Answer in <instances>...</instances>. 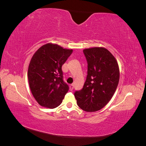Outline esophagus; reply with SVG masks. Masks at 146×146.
I'll return each mask as SVG.
<instances>
[{"label":"esophagus","instance_id":"34e87169","mask_svg":"<svg viewBox=\"0 0 146 146\" xmlns=\"http://www.w3.org/2000/svg\"><path fill=\"white\" fill-rule=\"evenodd\" d=\"M69 89H70V91H72V90H73V89H74V85H70V86H69Z\"/></svg>","mask_w":146,"mask_h":146}]
</instances>
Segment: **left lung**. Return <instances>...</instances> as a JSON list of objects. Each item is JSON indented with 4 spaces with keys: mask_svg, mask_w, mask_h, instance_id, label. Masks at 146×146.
<instances>
[{
    "mask_svg": "<svg viewBox=\"0 0 146 146\" xmlns=\"http://www.w3.org/2000/svg\"><path fill=\"white\" fill-rule=\"evenodd\" d=\"M88 75L82 90L75 92L77 104L86 112L101 110L111 100L117 87L120 72L117 61L107 48L96 47L83 50Z\"/></svg>",
    "mask_w": 146,
    "mask_h": 146,
    "instance_id": "8db88e82",
    "label": "left lung"
}]
</instances>
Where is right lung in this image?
Here are the masks:
<instances>
[{
    "label": "right lung",
    "instance_id": "1",
    "mask_svg": "<svg viewBox=\"0 0 146 146\" xmlns=\"http://www.w3.org/2000/svg\"><path fill=\"white\" fill-rule=\"evenodd\" d=\"M72 52V49L47 43L33 54L28 69L29 83L34 98L42 107L52 109L62 102L69 86L63 81L61 66Z\"/></svg>",
    "mask_w": 146,
    "mask_h": 146
}]
</instances>
